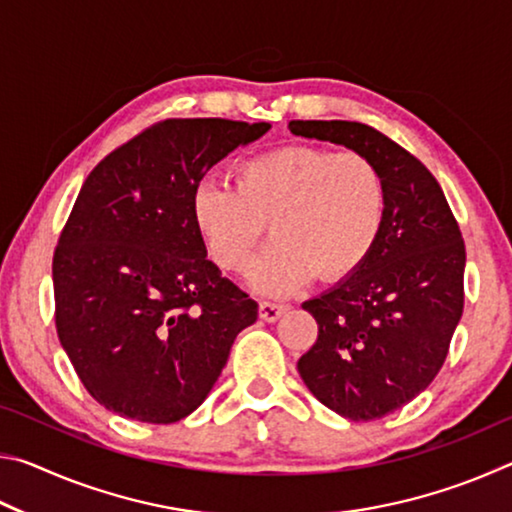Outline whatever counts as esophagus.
Returning a JSON list of instances; mask_svg holds the SVG:
<instances>
[{"label": "esophagus", "mask_w": 512, "mask_h": 512, "mask_svg": "<svg viewBox=\"0 0 512 512\" xmlns=\"http://www.w3.org/2000/svg\"><path fill=\"white\" fill-rule=\"evenodd\" d=\"M284 311H287V305H277V302H259V318L266 320V323H275Z\"/></svg>", "instance_id": "34e87169"}]
</instances>
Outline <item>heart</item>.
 Returning <instances> with one entry per match:
<instances>
[{
	"label": "heart",
	"instance_id": "heart-1",
	"mask_svg": "<svg viewBox=\"0 0 512 512\" xmlns=\"http://www.w3.org/2000/svg\"><path fill=\"white\" fill-rule=\"evenodd\" d=\"M386 189L361 153L289 144L250 155L235 187L203 180L192 216L214 264L241 273L268 228L273 237L248 273L266 296L291 293L318 277L334 284L366 264L384 223Z\"/></svg>",
	"mask_w": 512,
	"mask_h": 512
}]
</instances>
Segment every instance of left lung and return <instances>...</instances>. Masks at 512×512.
<instances>
[{
    "label": "left lung",
    "mask_w": 512,
    "mask_h": 512,
    "mask_svg": "<svg viewBox=\"0 0 512 512\" xmlns=\"http://www.w3.org/2000/svg\"><path fill=\"white\" fill-rule=\"evenodd\" d=\"M293 135L366 155L386 189L384 223L357 273L302 302L318 339L298 361L318 402L354 422L402 409L443 368L463 316L465 244L431 171L359 121H289Z\"/></svg>",
    "instance_id": "left-lung-1"
}]
</instances>
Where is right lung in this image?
<instances>
[{"label":"right lung","mask_w":512,"mask_h":512,"mask_svg":"<svg viewBox=\"0 0 512 512\" xmlns=\"http://www.w3.org/2000/svg\"><path fill=\"white\" fill-rule=\"evenodd\" d=\"M271 124L164 119L90 171L54 253L63 350L108 411L171 424L210 395L257 302L207 259L203 176Z\"/></svg>","instance_id":"right-lung-1"}]
</instances>
